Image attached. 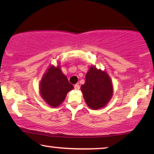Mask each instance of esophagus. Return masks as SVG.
Segmentation results:
<instances>
[{"mask_svg": "<svg viewBox=\"0 0 154 154\" xmlns=\"http://www.w3.org/2000/svg\"><path fill=\"white\" fill-rule=\"evenodd\" d=\"M74 88H75V90H79V88H80V87H79V85H78V84H75V85H74Z\"/></svg>", "mask_w": 154, "mask_h": 154, "instance_id": "1", "label": "esophagus"}]
</instances>
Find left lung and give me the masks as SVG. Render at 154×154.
<instances>
[{
  "instance_id": "1",
  "label": "left lung",
  "mask_w": 154,
  "mask_h": 154,
  "mask_svg": "<svg viewBox=\"0 0 154 154\" xmlns=\"http://www.w3.org/2000/svg\"><path fill=\"white\" fill-rule=\"evenodd\" d=\"M83 98L89 107L99 109L110 100L113 93L110 77L106 72L92 66L85 75V82L81 86Z\"/></svg>"
}]
</instances>
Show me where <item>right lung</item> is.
I'll return each instance as SVG.
<instances>
[{
  "label": "right lung",
  "instance_id": "1",
  "mask_svg": "<svg viewBox=\"0 0 154 154\" xmlns=\"http://www.w3.org/2000/svg\"><path fill=\"white\" fill-rule=\"evenodd\" d=\"M73 89L62 73L59 66H51L44 74L40 83V93L43 100L52 107H57L63 102L68 92Z\"/></svg>",
  "mask_w": 154,
  "mask_h": 154
}]
</instances>
